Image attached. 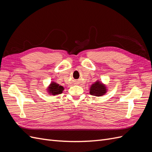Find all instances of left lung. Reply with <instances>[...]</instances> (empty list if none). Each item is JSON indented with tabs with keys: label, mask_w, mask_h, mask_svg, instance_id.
I'll return each instance as SVG.
<instances>
[{
	"label": "left lung",
	"mask_w": 152,
	"mask_h": 152,
	"mask_svg": "<svg viewBox=\"0 0 152 152\" xmlns=\"http://www.w3.org/2000/svg\"><path fill=\"white\" fill-rule=\"evenodd\" d=\"M107 87L105 84L100 80H96L92 84L89 88V93L91 95L95 96H104L107 93Z\"/></svg>",
	"instance_id": "left-lung-1"
}]
</instances>
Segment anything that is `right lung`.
<instances>
[{
    "label": "right lung",
    "instance_id": "add662e5",
    "mask_svg": "<svg viewBox=\"0 0 152 152\" xmlns=\"http://www.w3.org/2000/svg\"><path fill=\"white\" fill-rule=\"evenodd\" d=\"M64 87L61 86H59L56 82L52 81L49 85L47 88L48 93L51 96H56L60 94L63 93Z\"/></svg>",
    "mask_w": 152,
    "mask_h": 152
}]
</instances>
